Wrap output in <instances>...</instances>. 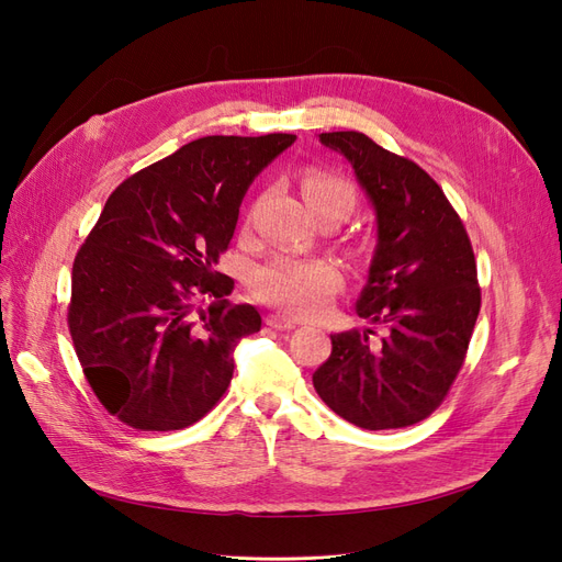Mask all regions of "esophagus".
<instances>
[{
  "mask_svg": "<svg viewBox=\"0 0 562 562\" xmlns=\"http://www.w3.org/2000/svg\"><path fill=\"white\" fill-rule=\"evenodd\" d=\"M267 326L277 328V330H293V328L297 326V323H295L293 318L283 316V314H269V316H267Z\"/></svg>",
  "mask_w": 562,
  "mask_h": 562,
  "instance_id": "1",
  "label": "esophagus"
}]
</instances>
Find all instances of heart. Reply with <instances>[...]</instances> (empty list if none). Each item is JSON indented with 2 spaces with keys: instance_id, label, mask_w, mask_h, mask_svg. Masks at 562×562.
Instances as JSON below:
<instances>
[{
  "instance_id": "b5f03b06",
  "label": "heart",
  "mask_w": 562,
  "mask_h": 562,
  "mask_svg": "<svg viewBox=\"0 0 562 562\" xmlns=\"http://www.w3.org/2000/svg\"><path fill=\"white\" fill-rule=\"evenodd\" d=\"M302 194L314 213L330 206L351 211L356 203L353 184L342 173L323 166L307 168L302 178ZM342 285L345 269L333 258L279 255L255 269L250 277L255 297L293 316H314L323 312Z\"/></svg>"
}]
</instances>
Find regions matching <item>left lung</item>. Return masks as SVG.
<instances>
[{
  "instance_id": "left-lung-1",
  "label": "left lung",
  "mask_w": 562,
  "mask_h": 562,
  "mask_svg": "<svg viewBox=\"0 0 562 562\" xmlns=\"http://www.w3.org/2000/svg\"><path fill=\"white\" fill-rule=\"evenodd\" d=\"M353 166L378 215V248L356 314L380 323L330 335L314 389L333 413L368 431L403 429L446 401L481 312V285L462 217L415 161L359 131L321 133ZM375 335V333H372Z\"/></svg>"
}]
</instances>
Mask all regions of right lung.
Returning <instances> with one entry per match:
<instances>
[{"label": "right lung", "instance_id": "right-lung-1", "mask_svg": "<svg viewBox=\"0 0 562 562\" xmlns=\"http://www.w3.org/2000/svg\"><path fill=\"white\" fill-rule=\"evenodd\" d=\"M293 143V133L206 135L110 194L77 250L67 328L93 394L119 422L176 431L223 398L234 347L262 318L227 300L234 281L215 265L250 182Z\"/></svg>", "mask_w": 562, "mask_h": 562}]
</instances>
